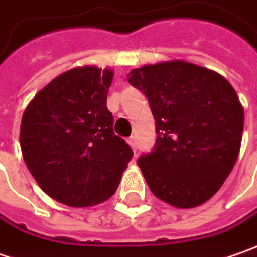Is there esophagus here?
Returning a JSON list of instances; mask_svg holds the SVG:
<instances>
[{
  "mask_svg": "<svg viewBox=\"0 0 257 257\" xmlns=\"http://www.w3.org/2000/svg\"><path fill=\"white\" fill-rule=\"evenodd\" d=\"M128 144L134 148V150H137V140H135V135H131V137H129Z\"/></svg>",
  "mask_w": 257,
  "mask_h": 257,
  "instance_id": "esophagus-1",
  "label": "esophagus"
}]
</instances>
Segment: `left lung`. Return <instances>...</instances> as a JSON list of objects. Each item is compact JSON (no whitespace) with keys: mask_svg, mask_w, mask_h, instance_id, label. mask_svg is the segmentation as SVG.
<instances>
[{"mask_svg":"<svg viewBox=\"0 0 257 257\" xmlns=\"http://www.w3.org/2000/svg\"><path fill=\"white\" fill-rule=\"evenodd\" d=\"M128 82L148 97L157 140L137 164L152 194L178 208L206 203L231 173L244 113L231 84L193 63L148 64Z\"/></svg>","mask_w":257,"mask_h":257,"instance_id":"left-lung-1","label":"left lung"}]
</instances>
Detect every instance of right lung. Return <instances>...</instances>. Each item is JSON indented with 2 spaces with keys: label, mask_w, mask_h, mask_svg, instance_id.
Here are the masks:
<instances>
[{
  "label": "right lung",
  "mask_w": 257,
  "mask_h": 257,
  "mask_svg": "<svg viewBox=\"0 0 257 257\" xmlns=\"http://www.w3.org/2000/svg\"><path fill=\"white\" fill-rule=\"evenodd\" d=\"M112 70L72 69L41 89L26 109L20 144L26 165L53 200L102 203L116 191L134 152L115 135L106 106Z\"/></svg>",
  "instance_id": "add662e5"
}]
</instances>
